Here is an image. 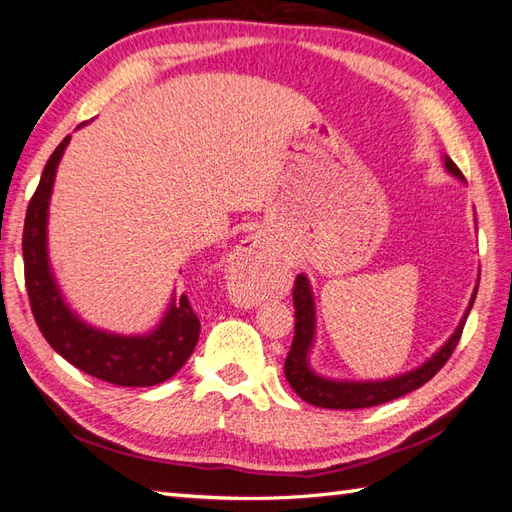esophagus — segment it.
I'll use <instances>...</instances> for the list:
<instances>
[{"label": "esophagus", "instance_id": "34e87169", "mask_svg": "<svg viewBox=\"0 0 512 512\" xmlns=\"http://www.w3.org/2000/svg\"><path fill=\"white\" fill-rule=\"evenodd\" d=\"M271 249L267 238L263 234H252L241 241L230 256V278L238 287L258 289L260 282H265V276L271 274L274 269V260H271Z\"/></svg>", "mask_w": 512, "mask_h": 512}]
</instances>
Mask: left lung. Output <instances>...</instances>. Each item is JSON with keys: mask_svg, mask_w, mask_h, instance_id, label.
Masks as SVG:
<instances>
[{"mask_svg": "<svg viewBox=\"0 0 512 512\" xmlns=\"http://www.w3.org/2000/svg\"><path fill=\"white\" fill-rule=\"evenodd\" d=\"M445 168L453 177L464 181L460 168L453 164L451 157L447 155H445ZM475 295H478V289L473 291L469 309L462 315L456 331H453V335L440 346L436 355L429 357L423 366L385 381H339V379L320 377V374H315L309 366V352L315 339V302H313L309 280H306L304 274H300L295 278V285H293L295 335L285 361V377L302 401L311 403L315 407H326V410H361V407H372V405H381V403L399 399V396L410 394L418 390L420 385H425L449 361L451 352L456 350L460 342L462 328L475 302Z\"/></svg>", "mask_w": 512, "mask_h": 512, "instance_id": "8db88e82", "label": "left lung"}]
</instances>
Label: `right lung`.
<instances>
[{
	"mask_svg": "<svg viewBox=\"0 0 512 512\" xmlns=\"http://www.w3.org/2000/svg\"><path fill=\"white\" fill-rule=\"evenodd\" d=\"M70 135L56 146L37 190L28 203L24 223V271L30 309L48 344L74 368L122 388H149L184 366L199 339V317L186 295L170 302L160 326L149 335H113L87 326L67 309L48 260V206Z\"/></svg>",
	"mask_w": 512,
	"mask_h": 512,
	"instance_id": "1",
	"label": "right lung"
}]
</instances>
